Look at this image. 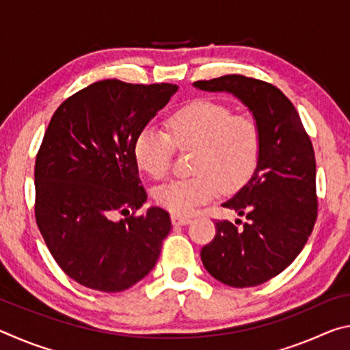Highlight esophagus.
<instances>
[{
  "mask_svg": "<svg viewBox=\"0 0 350 350\" xmlns=\"http://www.w3.org/2000/svg\"><path fill=\"white\" fill-rule=\"evenodd\" d=\"M171 222H173V225H188L189 222H191V219L185 217V216L173 215V216H171Z\"/></svg>",
  "mask_w": 350,
  "mask_h": 350,
  "instance_id": "34e87169",
  "label": "esophagus"
}]
</instances>
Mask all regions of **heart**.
I'll use <instances>...</instances> for the list:
<instances>
[{"label": "heart", "mask_w": 350, "mask_h": 350, "mask_svg": "<svg viewBox=\"0 0 350 350\" xmlns=\"http://www.w3.org/2000/svg\"><path fill=\"white\" fill-rule=\"evenodd\" d=\"M168 134L146 126L134 142L137 167L156 180L170 174L174 146L194 151L189 179L170 182L156 191V202L173 215L188 216L216 196L250 180L260 157V129L253 118L234 116L227 105L194 100L168 117Z\"/></svg>", "instance_id": "obj_1"}]
</instances>
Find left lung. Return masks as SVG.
Returning <instances> with one entry per match:
<instances>
[{
	"instance_id": "left-lung-1",
	"label": "left lung",
	"mask_w": 350,
	"mask_h": 350,
	"mask_svg": "<svg viewBox=\"0 0 350 350\" xmlns=\"http://www.w3.org/2000/svg\"><path fill=\"white\" fill-rule=\"evenodd\" d=\"M228 92L244 103L260 129V157L244 187L222 206L245 216L238 227L217 221L200 250L206 271L230 287L259 286L286 270L303 250L318 215L317 163L310 137L292 102L270 83L224 75L193 83ZM239 222V219H238Z\"/></svg>"
}]
</instances>
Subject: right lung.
I'll return each mask as SVG.
<instances>
[{
	"instance_id": "right-lung-1",
	"label": "right lung",
	"mask_w": 350,
	"mask_h": 350,
	"mask_svg": "<svg viewBox=\"0 0 350 350\" xmlns=\"http://www.w3.org/2000/svg\"><path fill=\"white\" fill-rule=\"evenodd\" d=\"M177 85L102 80L58 106L35 162V219L60 269L81 286L122 292L150 273L171 230L146 202L134 142ZM120 212L126 216L115 221Z\"/></svg>"
}]
</instances>
